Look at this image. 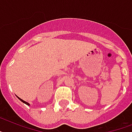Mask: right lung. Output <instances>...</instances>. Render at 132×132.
<instances>
[{"label": "right lung", "instance_id": "add662e5", "mask_svg": "<svg viewBox=\"0 0 132 132\" xmlns=\"http://www.w3.org/2000/svg\"><path fill=\"white\" fill-rule=\"evenodd\" d=\"M18 98H19V97H18ZM19 100H20L21 101V102H23V103H25V104H27V105H29V103H27V102H26V101H23L22 99H21L20 98H19Z\"/></svg>", "mask_w": 132, "mask_h": 132}]
</instances>
